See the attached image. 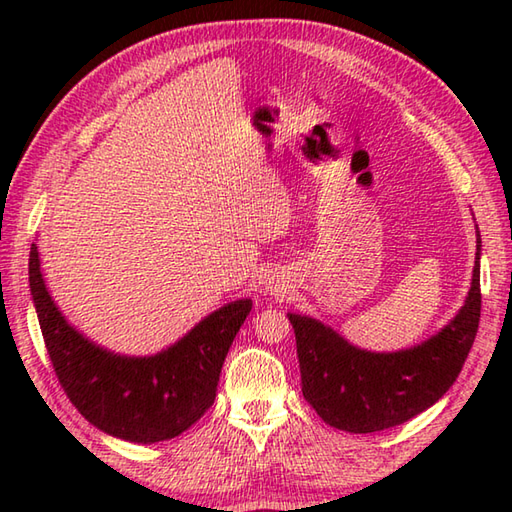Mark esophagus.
Wrapping results in <instances>:
<instances>
[{
  "mask_svg": "<svg viewBox=\"0 0 512 512\" xmlns=\"http://www.w3.org/2000/svg\"><path fill=\"white\" fill-rule=\"evenodd\" d=\"M266 286H268V290H270V295H275V297H281V295H284V284H281L279 277H277V279H275V277L270 279Z\"/></svg>",
  "mask_w": 512,
  "mask_h": 512,
  "instance_id": "esophagus-1",
  "label": "esophagus"
}]
</instances>
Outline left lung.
I'll use <instances>...</instances> for the list:
<instances>
[{
  "mask_svg": "<svg viewBox=\"0 0 512 512\" xmlns=\"http://www.w3.org/2000/svg\"><path fill=\"white\" fill-rule=\"evenodd\" d=\"M480 250L471 290L460 312L407 350L367 352L347 343L330 325L303 314H288L297 336L301 391L330 427L374 433L407 422L447 394L462 372L480 325Z\"/></svg>",
  "mask_w": 512,
  "mask_h": 512,
  "instance_id": "left-lung-1",
  "label": "left lung"
}]
</instances>
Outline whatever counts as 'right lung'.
Returning <instances> with one entry per match:
<instances>
[{"label": "right lung", "instance_id": "obj_1", "mask_svg": "<svg viewBox=\"0 0 512 512\" xmlns=\"http://www.w3.org/2000/svg\"><path fill=\"white\" fill-rule=\"evenodd\" d=\"M28 279L43 341L72 405L96 429L140 444L171 440L213 405L217 380L253 301L237 299L204 317L167 350L123 356L96 345L63 317L41 275L37 244Z\"/></svg>", "mask_w": 512, "mask_h": 512}]
</instances>
